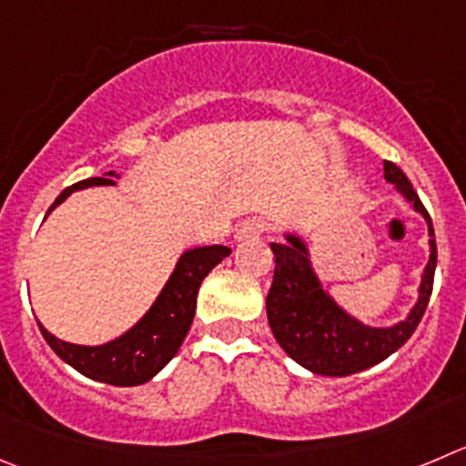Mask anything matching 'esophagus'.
Masks as SVG:
<instances>
[{"label":"esophagus","mask_w":466,"mask_h":466,"mask_svg":"<svg viewBox=\"0 0 466 466\" xmlns=\"http://www.w3.org/2000/svg\"><path fill=\"white\" fill-rule=\"evenodd\" d=\"M268 229V223L262 218H250L243 220L237 229V241H248V238H258L262 237L264 232Z\"/></svg>","instance_id":"obj_1"}]
</instances>
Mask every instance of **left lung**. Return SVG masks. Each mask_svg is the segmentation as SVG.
I'll return each mask as SVG.
<instances>
[{"instance_id": "left-lung-1", "label": "left lung", "mask_w": 466, "mask_h": 466, "mask_svg": "<svg viewBox=\"0 0 466 466\" xmlns=\"http://www.w3.org/2000/svg\"><path fill=\"white\" fill-rule=\"evenodd\" d=\"M384 177L395 184L404 198L414 202L416 211L423 213V218L428 220L430 237H434L432 218L411 188L407 174L395 163L384 160ZM271 250L276 255V271L267 294L268 326L278 345L315 375L347 377L368 370L398 351L423 319L437 267L434 238H430V262L420 282L419 303L407 319L390 329L363 326L331 301L312 271L301 238L289 234L287 243H271Z\"/></svg>"}]
</instances>
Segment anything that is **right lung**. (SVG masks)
Returning a JSON list of instances; mask_svg holds the SVG:
<instances>
[{
    "label": "right lung",
    "instance_id": "add662e5",
    "mask_svg": "<svg viewBox=\"0 0 466 466\" xmlns=\"http://www.w3.org/2000/svg\"><path fill=\"white\" fill-rule=\"evenodd\" d=\"M107 174L112 177L115 172ZM110 184H115V181L106 179V177L77 181V184L62 190L50 211L76 190ZM229 253L232 250L228 246H204L186 250L151 310L126 336L107 342V345H71V342H64L52 336L41 324H38V329H41L43 338L52 347V351L89 380L112 386H140L154 375H158L174 359V354L179 351L181 342H184L186 333L193 324L199 285L207 278V273L216 264L223 262Z\"/></svg>",
    "mask_w": 466,
    "mask_h": 466
}]
</instances>
